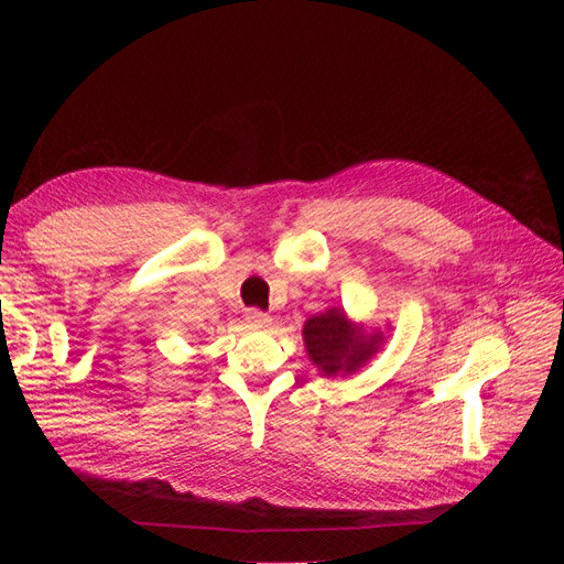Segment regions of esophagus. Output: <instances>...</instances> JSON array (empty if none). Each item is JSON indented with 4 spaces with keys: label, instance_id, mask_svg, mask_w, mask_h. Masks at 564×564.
<instances>
[{
    "label": "esophagus",
    "instance_id": "obj_1",
    "mask_svg": "<svg viewBox=\"0 0 564 564\" xmlns=\"http://www.w3.org/2000/svg\"><path fill=\"white\" fill-rule=\"evenodd\" d=\"M245 319H247L249 327H253V329H268L270 324H272V317H270V315H265V313H261V311H256V308H249V311L245 313Z\"/></svg>",
    "mask_w": 564,
    "mask_h": 564
}]
</instances>
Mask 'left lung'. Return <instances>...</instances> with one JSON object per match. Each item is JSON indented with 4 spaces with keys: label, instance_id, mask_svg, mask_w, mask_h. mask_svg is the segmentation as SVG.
Listing matches in <instances>:
<instances>
[{
    "label": "left lung",
    "instance_id": "8db88e82",
    "mask_svg": "<svg viewBox=\"0 0 564 564\" xmlns=\"http://www.w3.org/2000/svg\"><path fill=\"white\" fill-rule=\"evenodd\" d=\"M303 346L322 377H348L360 371L386 344L381 329L352 322L344 308H327L303 324Z\"/></svg>",
    "mask_w": 564,
    "mask_h": 564
}]
</instances>
